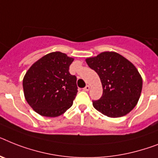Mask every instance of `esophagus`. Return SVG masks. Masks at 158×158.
I'll use <instances>...</instances> for the list:
<instances>
[{"label": "esophagus", "instance_id": "esophagus-1", "mask_svg": "<svg viewBox=\"0 0 158 158\" xmlns=\"http://www.w3.org/2000/svg\"><path fill=\"white\" fill-rule=\"evenodd\" d=\"M83 89H84L85 91H89V85H86V86Z\"/></svg>", "mask_w": 158, "mask_h": 158}]
</instances>
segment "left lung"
<instances>
[{
	"label": "left lung",
	"instance_id": "left-lung-1",
	"mask_svg": "<svg viewBox=\"0 0 158 158\" xmlns=\"http://www.w3.org/2000/svg\"><path fill=\"white\" fill-rule=\"evenodd\" d=\"M85 61L99 76L103 89L101 98L93 101L94 107L110 118L128 114L137 104L143 85L133 64L114 52H104Z\"/></svg>",
	"mask_w": 158,
	"mask_h": 158
}]
</instances>
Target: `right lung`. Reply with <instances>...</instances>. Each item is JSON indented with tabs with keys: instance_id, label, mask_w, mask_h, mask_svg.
<instances>
[{
	"instance_id": "obj_1",
	"label": "right lung",
	"mask_w": 158,
	"mask_h": 158,
	"mask_svg": "<svg viewBox=\"0 0 158 158\" xmlns=\"http://www.w3.org/2000/svg\"><path fill=\"white\" fill-rule=\"evenodd\" d=\"M73 58L55 52L31 65L23 81L25 98L42 116L57 117L73 105L77 93L76 76L69 73Z\"/></svg>"
}]
</instances>
